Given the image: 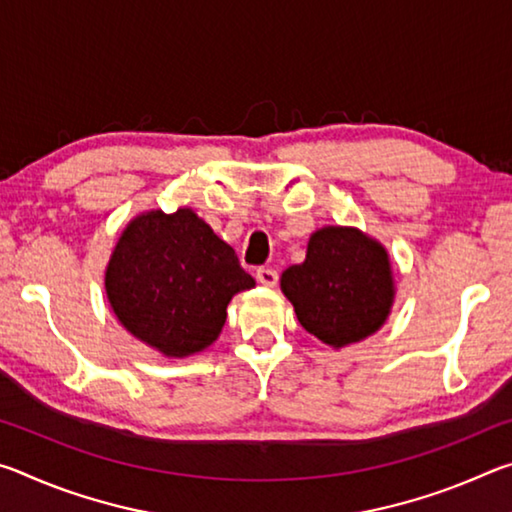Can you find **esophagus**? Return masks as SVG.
<instances>
[{
  "mask_svg": "<svg viewBox=\"0 0 512 512\" xmlns=\"http://www.w3.org/2000/svg\"><path fill=\"white\" fill-rule=\"evenodd\" d=\"M255 275H257L259 284H264V287H275V282H277V271H275V268L262 266V268H257Z\"/></svg>",
  "mask_w": 512,
  "mask_h": 512,
  "instance_id": "34e87169",
  "label": "esophagus"
}]
</instances>
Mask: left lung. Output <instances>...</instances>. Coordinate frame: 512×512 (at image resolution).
I'll return each instance as SVG.
<instances>
[{
  "label": "left lung",
  "mask_w": 512,
  "mask_h": 512,
  "mask_svg": "<svg viewBox=\"0 0 512 512\" xmlns=\"http://www.w3.org/2000/svg\"><path fill=\"white\" fill-rule=\"evenodd\" d=\"M300 325L332 348L375 334L395 300L391 259L357 228L325 225L309 237L307 257L280 277Z\"/></svg>",
  "instance_id": "left-lung-1"
}]
</instances>
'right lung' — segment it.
<instances>
[{"mask_svg": "<svg viewBox=\"0 0 512 512\" xmlns=\"http://www.w3.org/2000/svg\"><path fill=\"white\" fill-rule=\"evenodd\" d=\"M253 287L232 246L189 207L135 216L106 266V296L117 320L164 357L210 348L232 296Z\"/></svg>", "mask_w": 512, "mask_h": 512, "instance_id": "add662e5", "label": "right lung"}]
</instances>
